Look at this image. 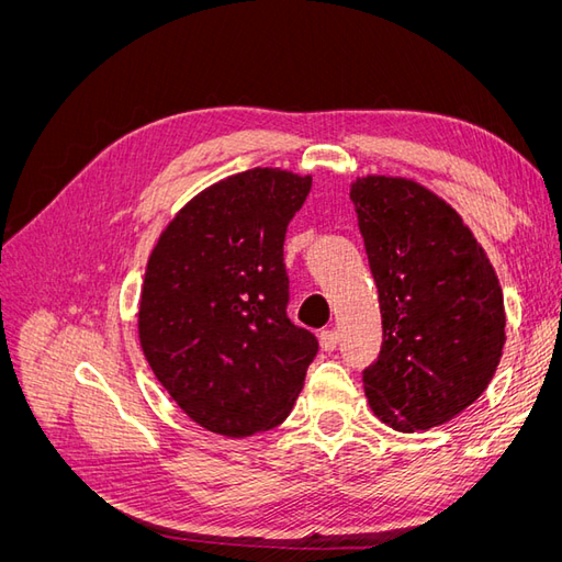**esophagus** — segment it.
I'll return each mask as SVG.
<instances>
[{
	"label": "esophagus",
	"instance_id": "34e87169",
	"mask_svg": "<svg viewBox=\"0 0 562 562\" xmlns=\"http://www.w3.org/2000/svg\"><path fill=\"white\" fill-rule=\"evenodd\" d=\"M337 342H339L337 330H323L321 333V347H323V351H335Z\"/></svg>",
	"mask_w": 562,
	"mask_h": 562
}]
</instances>
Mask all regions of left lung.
I'll return each mask as SVG.
<instances>
[{"label":"left lung","mask_w":562,"mask_h":562,"mask_svg":"<svg viewBox=\"0 0 562 562\" xmlns=\"http://www.w3.org/2000/svg\"><path fill=\"white\" fill-rule=\"evenodd\" d=\"M349 196L384 328L363 370L368 403L396 431L440 427L495 378L506 342L499 279L464 220L419 182L366 176Z\"/></svg>","instance_id":"obj_1"}]
</instances>
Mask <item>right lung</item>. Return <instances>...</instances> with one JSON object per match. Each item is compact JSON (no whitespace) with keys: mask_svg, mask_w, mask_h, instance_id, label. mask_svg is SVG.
<instances>
[{"mask_svg":"<svg viewBox=\"0 0 562 562\" xmlns=\"http://www.w3.org/2000/svg\"><path fill=\"white\" fill-rule=\"evenodd\" d=\"M312 176L250 168L196 194L161 232L140 293L145 359L182 413L220 436L291 415L318 339L288 318L285 229Z\"/></svg>","mask_w":562,"mask_h":562,"instance_id":"1","label":"right lung"}]
</instances>
